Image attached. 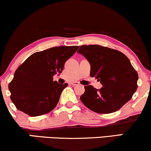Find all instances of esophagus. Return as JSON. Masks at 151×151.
Returning a JSON list of instances; mask_svg holds the SVG:
<instances>
[{
    "label": "esophagus",
    "mask_w": 151,
    "mask_h": 151,
    "mask_svg": "<svg viewBox=\"0 0 151 151\" xmlns=\"http://www.w3.org/2000/svg\"><path fill=\"white\" fill-rule=\"evenodd\" d=\"M71 85H73V86H77V85H79V82H77V81H74V82H71Z\"/></svg>",
    "instance_id": "34e87169"
}]
</instances>
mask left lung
<instances>
[{
    "mask_svg": "<svg viewBox=\"0 0 151 151\" xmlns=\"http://www.w3.org/2000/svg\"><path fill=\"white\" fill-rule=\"evenodd\" d=\"M78 52L91 64L90 76L100 81L98 90L85 86L81 101L92 111L108 114L119 110L137 89L138 73L124 53L100 45H82Z\"/></svg>",
    "mask_w": 151,
    "mask_h": 151,
    "instance_id": "8db88e82",
    "label": "left lung"
}]
</instances>
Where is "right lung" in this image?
<instances>
[{
	"mask_svg": "<svg viewBox=\"0 0 151 151\" xmlns=\"http://www.w3.org/2000/svg\"><path fill=\"white\" fill-rule=\"evenodd\" d=\"M79 48L56 46L36 52L18 67L8 85L10 99L17 110L31 116L45 115L53 110L68 83L53 81Z\"/></svg>",
	"mask_w": 151,
	"mask_h": 151,
	"instance_id": "add662e5",
	"label": "right lung"
}]
</instances>
